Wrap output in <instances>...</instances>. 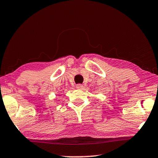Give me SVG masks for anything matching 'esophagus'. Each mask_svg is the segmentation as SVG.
Wrapping results in <instances>:
<instances>
[{"instance_id":"obj_1","label":"esophagus","mask_w":158,"mask_h":158,"mask_svg":"<svg viewBox=\"0 0 158 158\" xmlns=\"http://www.w3.org/2000/svg\"><path fill=\"white\" fill-rule=\"evenodd\" d=\"M76 88H77V89H82L83 88H84V85H83L82 84H77V85H76Z\"/></svg>"}]
</instances>
